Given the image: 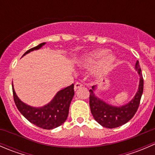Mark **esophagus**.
<instances>
[{"instance_id": "esophagus-1", "label": "esophagus", "mask_w": 155, "mask_h": 155, "mask_svg": "<svg viewBox=\"0 0 155 155\" xmlns=\"http://www.w3.org/2000/svg\"><path fill=\"white\" fill-rule=\"evenodd\" d=\"M82 85L81 83H79V82H76V84L74 85V90L76 91L77 89H79V87H82Z\"/></svg>"}]
</instances>
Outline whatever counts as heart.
I'll return each mask as SVG.
<instances>
[{
	"instance_id": "heart-1",
	"label": "heart",
	"mask_w": 155,
	"mask_h": 155,
	"mask_svg": "<svg viewBox=\"0 0 155 155\" xmlns=\"http://www.w3.org/2000/svg\"><path fill=\"white\" fill-rule=\"evenodd\" d=\"M109 51L105 48L92 51L84 58L82 65L85 68H91L101 60L95 70L97 76H105L112 70L115 62V57L112 54H108Z\"/></svg>"
}]
</instances>
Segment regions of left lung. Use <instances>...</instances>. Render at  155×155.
<instances>
[{"mask_svg": "<svg viewBox=\"0 0 155 155\" xmlns=\"http://www.w3.org/2000/svg\"><path fill=\"white\" fill-rule=\"evenodd\" d=\"M135 70L140 76L138 91L134 98L125 105L116 107L107 104L96 96L94 93L96 86H92V89L89 90L91 112L94 118L104 127L115 128L123 125L128 122L137 112L143 92V78L138 61L136 62Z\"/></svg>", "mask_w": 155, "mask_h": 155, "instance_id": "8db88e82", "label": "left lung"}]
</instances>
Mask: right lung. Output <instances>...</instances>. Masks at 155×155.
I'll use <instances>...</instances> for the list:
<instances>
[{"label": "right lung", "mask_w": 155, "mask_h": 155, "mask_svg": "<svg viewBox=\"0 0 155 155\" xmlns=\"http://www.w3.org/2000/svg\"><path fill=\"white\" fill-rule=\"evenodd\" d=\"M46 43H40L28 50L22 57L34 50L40 49ZM12 86L14 101L18 111L26 119L36 126L43 129L51 130L61 125L68 118L70 103L74 96L73 84L58 91L48 104L41 107H34L25 104L16 95L13 84Z\"/></svg>", "instance_id": "obj_1"}]
</instances>
